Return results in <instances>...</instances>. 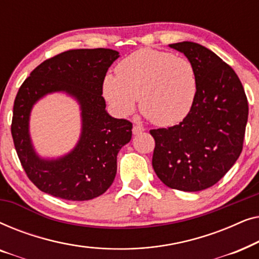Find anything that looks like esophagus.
I'll use <instances>...</instances> for the list:
<instances>
[{
  "instance_id": "1",
  "label": "esophagus",
  "mask_w": 259,
  "mask_h": 259,
  "mask_svg": "<svg viewBox=\"0 0 259 259\" xmlns=\"http://www.w3.org/2000/svg\"><path fill=\"white\" fill-rule=\"evenodd\" d=\"M133 134H139V133H143L144 131H145V128L143 126H140V125H134L133 126Z\"/></svg>"
}]
</instances>
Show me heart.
Wrapping results in <instances>:
<instances>
[{
    "instance_id": "heart-1",
    "label": "heart",
    "mask_w": 259,
    "mask_h": 259,
    "mask_svg": "<svg viewBox=\"0 0 259 259\" xmlns=\"http://www.w3.org/2000/svg\"><path fill=\"white\" fill-rule=\"evenodd\" d=\"M198 90L196 69L189 59L145 48L116 66L107 75L104 94L119 114L133 112L136 100L145 118L159 126L183 121L194 104Z\"/></svg>"
}]
</instances>
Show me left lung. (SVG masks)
Wrapping results in <instances>:
<instances>
[{"instance_id": "1", "label": "left lung", "mask_w": 259, "mask_h": 259, "mask_svg": "<svg viewBox=\"0 0 259 259\" xmlns=\"http://www.w3.org/2000/svg\"><path fill=\"white\" fill-rule=\"evenodd\" d=\"M169 47L192 62L198 90L183 121L150 131L152 166L166 186L196 192L218 183L242 153L249 105L238 75L213 52L190 41Z\"/></svg>"}]
</instances>
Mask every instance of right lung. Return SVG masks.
I'll use <instances>...</instances> for the list:
<instances>
[{
    "label": "right lung",
    "instance_id": "1",
    "mask_svg": "<svg viewBox=\"0 0 259 259\" xmlns=\"http://www.w3.org/2000/svg\"><path fill=\"white\" fill-rule=\"evenodd\" d=\"M119 53L113 49H70L38 65L21 84L13 108L12 136L17 157L31 183L42 192L66 200L101 196L116 175V155L132 138V122L114 119L105 111L102 86ZM65 90L83 109V134L66 157L42 161L31 147L27 121L38 98Z\"/></svg>",
    "mask_w": 259,
    "mask_h": 259
}]
</instances>
